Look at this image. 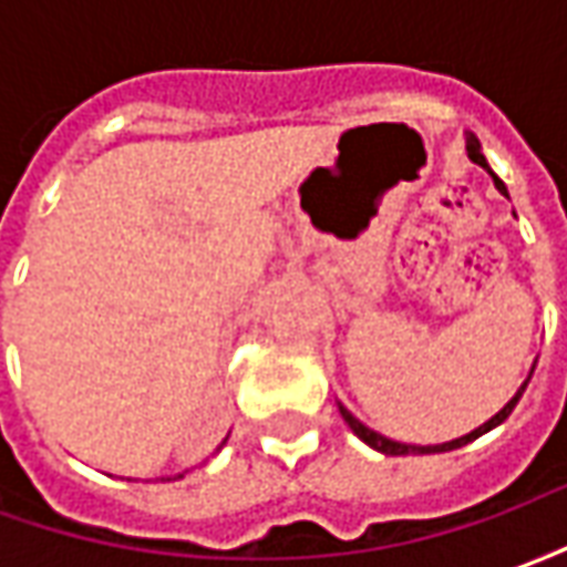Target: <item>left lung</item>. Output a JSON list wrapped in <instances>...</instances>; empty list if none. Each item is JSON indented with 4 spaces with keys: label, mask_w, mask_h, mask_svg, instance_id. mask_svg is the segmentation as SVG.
<instances>
[{
    "label": "left lung",
    "mask_w": 567,
    "mask_h": 567,
    "mask_svg": "<svg viewBox=\"0 0 567 567\" xmlns=\"http://www.w3.org/2000/svg\"><path fill=\"white\" fill-rule=\"evenodd\" d=\"M467 157H471V161H474V163H480L483 169H488V163H486V157H483V151H480V142H476V136H467ZM492 178H495V187H498L501 194H507V187H504V182H501L498 175L492 173ZM532 373H535V368H532ZM528 380H532V377H528ZM528 380H525L523 385H519V392L513 394L511 404L504 406L501 413H495V416L488 419L486 425H480V427H476V431H471V434H464V437H458V440H450V443H437V446H410V443H398V440L382 437V434H377V431H370L368 425H361V422H358V419L352 416V413H349L346 406H340V413H343L346 425L352 427L358 437L364 440L368 446H373V450H377V452H385V455H425V452H450V450H458V446H467L471 440H476V437H480V434H486V431H492V427L501 425L504 419L511 416L513 406L519 404V398H523Z\"/></svg>",
    "instance_id": "8db88e82"
}]
</instances>
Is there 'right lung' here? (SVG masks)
<instances>
[{"label": "right lung", "instance_id": "obj_1", "mask_svg": "<svg viewBox=\"0 0 567 567\" xmlns=\"http://www.w3.org/2000/svg\"><path fill=\"white\" fill-rule=\"evenodd\" d=\"M178 476H182V474H178ZM178 476H175V480H178Z\"/></svg>", "mask_w": 567, "mask_h": 567}]
</instances>
